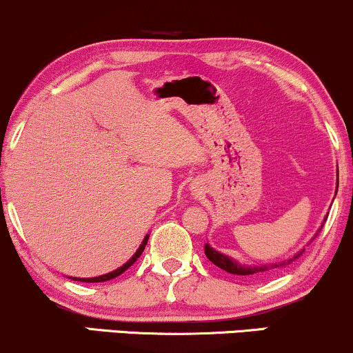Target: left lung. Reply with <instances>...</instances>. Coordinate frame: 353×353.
Listing matches in <instances>:
<instances>
[{"mask_svg": "<svg viewBox=\"0 0 353 353\" xmlns=\"http://www.w3.org/2000/svg\"><path fill=\"white\" fill-rule=\"evenodd\" d=\"M337 188H339V181H337ZM322 228H323V225H322ZM322 228H320V230H322ZM204 250H205V255H208L209 261L212 262L214 265L221 267V269L225 270V272L234 274V275H262V274L274 272V270L283 269V267L290 265L295 261V259L301 257L305 249H302L301 252L295 254L292 259H289V261L279 262V264H265V265H242V264H237L236 261H232V259L228 257V255H224V254L217 252V250H214L209 244H205Z\"/></svg>", "mask_w": 353, "mask_h": 353, "instance_id": "1", "label": "left lung"}]
</instances>
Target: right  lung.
<instances>
[{"label": "right lung", "mask_w": 353, "mask_h": 353, "mask_svg": "<svg viewBox=\"0 0 353 353\" xmlns=\"http://www.w3.org/2000/svg\"><path fill=\"white\" fill-rule=\"evenodd\" d=\"M148 236L144 237V241H143V244L139 245V249L136 250V254L132 255L131 259H129L128 262H125V264L123 265V267H119V269H116V270H112V272H109V274H104V275H99V277H91V279H79V277H72V281H79V282H89V283H94V282H106V281H111V279H114V277H117V275H121L124 272V270H128L129 267H131L132 264H134V262L137 261V259H139V255L143 254V250H144V247H145V244H148Z\"/></svg>", "instance_id": "obj_1"}]
</instances>
